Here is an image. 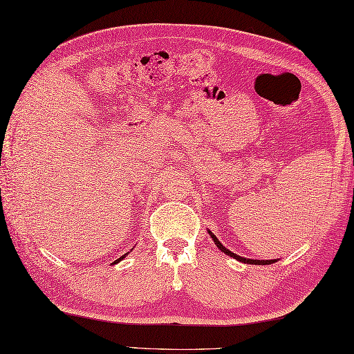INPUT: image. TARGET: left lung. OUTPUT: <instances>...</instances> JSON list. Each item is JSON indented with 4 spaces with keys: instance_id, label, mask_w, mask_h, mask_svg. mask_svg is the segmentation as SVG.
I'll return each mask as SVG.
<instances>
[{
    "instance_id": "1",
    "label": "left lung",
    "mask_w": 354,
    "mask_h": 354,
    "mask_svg": "<svg viewBox=\"0 0 354 354\" xmlns=\"http://www.w3.org/2000/svg\"><path fill=\"white\" fill-rule=\"evenodd\" d=\"M207 232H209L210 238L213 239V242H214V244H216V247L219 248L221 252L225 253L227 256H230V258H233V259L239 261V262H244V264H253V266H270V264H273V262H278V259H250V258H242V256H239V254H236V253L230 252V250H228V248H225L223 244H221L219 239L216 238V234H213L210 230H207Z\"/></svg>"
}]
</instances>
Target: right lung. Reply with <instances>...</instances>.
<instances>
[{
	"mask_svg": "<svg viewBox=\"0 0 354 354\" xmlns=\"http://www.w3.org/2000/svg\"><path fill=\"white\" fill-rule=\"evenodd\" d=\"M124 258H126V254H124V256H121V258H120V259H116V261L113 262V264H116V262H120V261H122Z\"/></svg>",
	"mask_w": 354,
	"mask_h": 354,
	"instance_id": "right-lung-1",
	"label": "right lung"
}]
</instances>
